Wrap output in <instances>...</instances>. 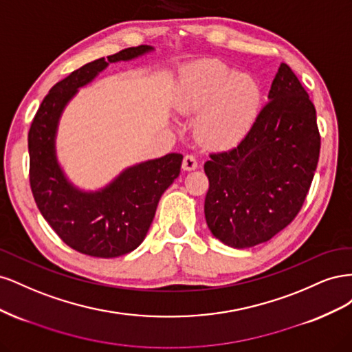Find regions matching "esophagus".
<instances>
[{
	"label": "esophagus",
	"mask_w": 352,
	"mask_h": 352,
	"mask_svg": "<svg viewBox=\"0 0 352 352\" xmlns=\"http://www.w3.org/2000/svg\"><path fill=\"white\" fill-rule=\"evenodd\" d=\"M197 166H198V162L192 154H186L184 157V162H182V168L184 170H195Z\"/></svg>",
	"instance_id": "esophagus-1"
}]
</instances>
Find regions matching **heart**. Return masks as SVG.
I'll list each match as a JSON object with an SVG mask.
<instances>
[{
    "label": "heart",
    "mask_w": 352,
    "mask_h": 352,
    "mask_svg": "<svg viewBox=\"0 0 352 352\" xmlns=\"http://www.w3.org/2000/svg\"><path fill=\"white\" fill-rule=\"evenodd\" d=\"M260 88L247 74L212 58L198 60L184 72L177 107L182 111H199L198 135L219 148L239 144L257 117Z\"/></svg>",
    "instance_id": "1"
}]
</instances>
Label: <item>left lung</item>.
<instances>
[{
  "mask_svg": "<svg viewBox=\"0 0 352 352\" xmlns=\"http://www.w3.org/2000/svg\"><path fill=\"white\" fill-rule=\"evenodd\" d=\"M247 136L204 164L207 226L232 248L267 242L301 210L320 154L316 109L282 63Z\"/></svg>",
  "mask_w": 352,
  "mask_h": 352,
  "instance_id": "obj_1",
  "label": "left lung"
}]
</instances>
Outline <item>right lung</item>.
I'll list each match as a JSON object with an SVG mask.
<instances>
[{
	"instance_id": "add662e5",
	"label": "right lung",
	"mask_w": 352,
	"mask_h": 352,
	"mask_svg": "<svg viewBox=\"0 0 352 352\" xmlns=\"http://www.w3.org/2000/svg\"><path fill=\"white\" fill-rule=\"evenodd\" d=\"M151 51V45L126 48L72 72L51 88L30 124L29 179L36 206L63 242L91 257L114 258L140 247L160 198L180 173L184 155L172 153L136 163L105 186L85 190L70 182L58 163V123L79 88L87 87L109 65L131 61Z\"/></svg>"
}]
</instances>
